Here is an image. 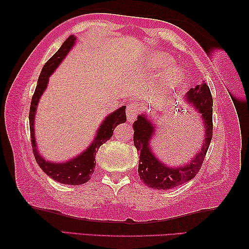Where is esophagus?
<instances>
[{"mask_svg":"<svg viewBox=\"0 0 249 249\" xmlns=\"http://www.w3.org/2000/svg\"><path fill=\"white\" fill-rule=\"evenodd\" d=\"M139 110H140V107L139 105H138L137 103H131L128 105L127 107V118H128V121H133L134 119H136L137 116L139 115Z\"/></svg>","mask_w":249,"mask_h":249,"instance_id":"1","label":"esophagus"}]
</instances>
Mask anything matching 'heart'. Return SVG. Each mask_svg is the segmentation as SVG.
Returning <instances> with one entry per match:
<instances>
[{"instance_id": "1", "label": "heart", "mask_w": 249, "mask_h": 249, "mask_svg": "<svg viewBox=\"0 0 249 249\" xmlns=\"http://www.w3.org/2000/svg\"><path fill=\"white\" fill-rule=\"evenodd\" d=\"M171 64V59L166 56H161L154 60V65L157 67H166ZM182 79V74L178 71H171L170 74L166 76L164 85L165 87H173L175 85H178Z\"/></svg>"}]
</instances>
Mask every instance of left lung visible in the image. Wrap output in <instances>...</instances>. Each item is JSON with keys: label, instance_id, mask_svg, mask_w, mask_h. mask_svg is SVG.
Returning <instances> with one entry per match:
<instances>
[{"label": "left lung", "instance_id": "obj_1", "mask_svg": "<svg viewBox=\"0 0 249 249\" xmlns=\"http://www.w3.org/2000/svg\"><path fill=\"white\" fill-rule=\"evenodd\" d=\"M186 101L202 113L205 128V140L202 149L186 165L170 168L159 161L149 146L150 139L156 131L154 124L146 119L145 115L138 116L133 122V143L140 154L138 172L142 182L151 189L168 190L189 182L198 173L204 161L213 136V98L209 86L203 83L191 88L186 95Z\"/></svg>", "mask_w": 249, "mask_h": 249}]
</instances>
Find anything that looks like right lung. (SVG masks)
Wrapping results in <instances>:
<instances>
[{
	"mask_svg": "<svg viewBox=\"0 0 249 249\" xmlns=\"http://www.w3.org/2000/svg\"><path fill=\"white\" fill-rule=\"evenodd\" d=\"M76 37L74 35L69 36V37L65 40L64 44L60 46V48L57 51L54 55H53L47 63L44 65V67L40 71V75L38 77L37 86L34 91V95L32 97L31 101V108H30V130H31V142L33 153H34L35 160L48 177L52 178L63 184L68 185H79L84 184L87 181L90 180L91 174L93 173L96 166V153L98 152V149L103 145L105 142L110 140L112 137L113 130L118 124H124L127 120V116H125V107H121L117 109L116 111L106 118L103 124L98 129L95 140L92 143L88 146L87 150L78 157L69 160L67 162L63 163H53L48 162L40 157L37 149H36V142L34 137V118L36 112V107H37L38 100L45 89L47 87L48 84V77H50L53 72H54L57 66L60 64V62L65 58V56L68 54L71 48L75 45Z\"/></svg>",
	"mask_w": 249,
	"mask_h": 249,
	"instance_id": "right-lung-1",
	"label": "right lung"
}]
</instances>
